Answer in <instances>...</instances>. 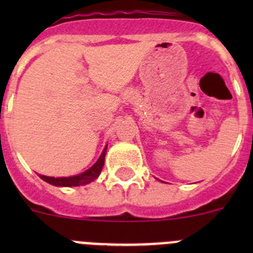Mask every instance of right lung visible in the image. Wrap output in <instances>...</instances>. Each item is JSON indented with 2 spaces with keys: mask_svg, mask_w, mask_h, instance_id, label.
Returning <instances> with one entry per match:
<instances>
[{
  "mask_svg": "<svg viewBox=\"0 0 253 253\" xmlns=\"http://www.w3.org/2000/svg\"><path fill=\"white\" fill-rule=\"evenodd\" d=\"M106 148H108V145L104 148L100 158L96 160L95 164L91 168H89L88 170H85L84 172H82V174H79L77 176H70V177H50V176L39 175L40 178L46 181L50 185L61 186V187H75V186L86 185V183L91 182V181H94L95 178H98L99 174H100L101 170H103L104 162H105Z\"/></svg>",
  "mask_w": 253,
  "mask_h": 253,
  "instance_id": "1",
  "label": "right lung"
}]
</instances>
